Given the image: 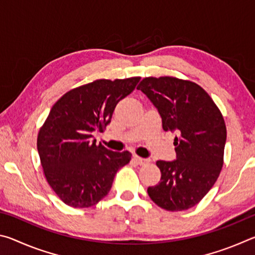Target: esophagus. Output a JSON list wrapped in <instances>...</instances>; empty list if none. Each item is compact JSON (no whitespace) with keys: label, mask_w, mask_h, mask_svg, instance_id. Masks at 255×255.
Returning a JSON list of instances; mask_svg holds the SVG:
<instances>
[{"label":"esophagus","mask_w":255,"mask_h":255,"mask_svg":"<svg viewBox=\"0 0 255 255\" xmlns=\"http://www.w3.org/2000/svg\"><path fill=\"white\" fill-rule=\"evenodd\" d=\"M132 159H133V162H135L136 164H138V165H145V164L147 163V159L141 158L139 156H137V155H135V156L132 157Z\"/></svg>","instance_id":"esophagus-1"}]
</instances>
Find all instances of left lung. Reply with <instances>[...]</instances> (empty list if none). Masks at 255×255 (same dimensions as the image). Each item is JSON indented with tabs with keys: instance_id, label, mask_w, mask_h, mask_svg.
Here are the masks:
<instances>
[{
	"instance_id": "8db88e82",
	"label": "left lung",
	"mask_w": 255,
	"mask_h": 255,
	"mask_svg": "<svg viewBox=\"0 0 255 255\" xmlns=\"http://www.w3.org/2000/svg\"><path fill=\"white\" fill-rule=\"evenodd\" d=\"M157 108L165 131H173L176 159L157 161L161 181L148 187L150 199L169 211L199 204L224 164L226 125L219 108L200 85L173 76L145 77L137 86Z\"/></svg>"
}]
</instances>
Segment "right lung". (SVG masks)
<instances>
[{"label": "right lung", "mask_w": 255, "mask_h": 255, "mask_svg": "<svg viewBox=\"0 0 255 255\" xmlns=\"http://www.w3.org/2000/svg\"><path fill=\"white\" fill-rule=\"evenodd\" d=\"M139 76L97 80L77 86L56 101L39 129L37 148L45 178L64 204L97 205L110 191L115 175L131 154L112 152L92 139L111 122L117 103L130 94Z\"/></svg>", "instance_id": "1"}]
</instances>
